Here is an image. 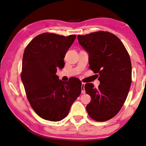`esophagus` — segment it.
Returning <instances> with one entry per match:
<instances>
[{"mask_svg": "<svg viewBox=\"0 0 146 146\" xmlns=\"http://www.w3.org/2000/svg\"><path fill=\"white\" fill-rule=\"evenodd\" d=\"M85 83H82V94H85Z\"/></svg>", "mask_w": 146, "mask_h": 146, "instance_id": "1", "label": "esophagus"}]
</instances>
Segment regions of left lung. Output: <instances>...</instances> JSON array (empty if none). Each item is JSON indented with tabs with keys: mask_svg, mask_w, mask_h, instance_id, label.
Here are the masks:
<instances>
[{
	"mask_svg": "<svg viewBox=\"0 0 146 146\" xmlns=\"http://www.w3.org/2000/svg\"><path fill=\"white\" fill-rule=\"evenodd\" d=\"M79 44L88 52L92 70L99 74L98 88L86 83V93L91 102L86 111L92 119L104 122L116 115L127 97L132 82V65L124 45L108 32L98 31L78 35Z\"/></svg>",
	"mask_w": 146,
	"mask_h": 146,
	"instance_id": "8db88e82",
	"label": "left lung"
}]
</instances>
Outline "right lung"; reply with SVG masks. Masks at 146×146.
<instances>
[{"label": "right lung", "instance_id": "right-lung-1", "mask_svg": "<svg viewBox=\"0 0 146 146\" xmlns=\"http://www.w3.org/2000/svg\"><path fill=\"white\" fill-rule=\"evenodd\" d=\"M76 37L43 33L24 50L22 82L31 106L45 120L57 122L64 119L81 94L82 82L78 78L64 82L56 75L58 68H64L63 59Z\"/></svg>", "mask_w": 146, "mask_h": 146}]
</instances>
